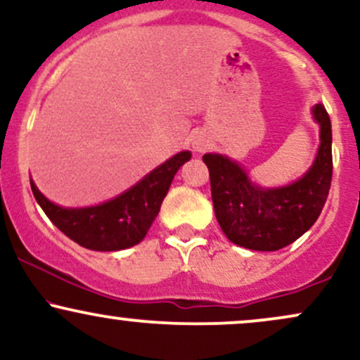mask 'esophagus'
<instances>
[{"label":"esophagus","mask_w":360,"mask_h":360,"mask_svg":"<svg viewBox=\"0 0 360 360\" xmlns=\"http://www.w3.org/2000/svg\"><path fill=\"white\" fill-rule=\"evenodd\" d=\"M193 148L196 152H205V150H208L210 148V143H208V140H205V139H196L193 142Z\"/></svg>","instance_id":"34e87169"}]
</instances>
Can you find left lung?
I'll use <instances>...</instances> for the list:
<instances>
[{
    "label": "left lung",
    "instance_id": "1",
    "mask_svg": "<svg viewBox=\"0 0 360 360\" xmlns=\"http://www.w3.org/2000/svg\"><path fill=\"white\" fill-rule=\"evenodd\" d=\"M311 115L320 125V147L311 167L291 184L264 188L230 157L203 155L214 214L230 242L250 250H279L318 220L332 183V123L323 105L313 106Z\"/></svg>",
    "mask_w": 360,
    "mask_h": 360
}]
</instances>
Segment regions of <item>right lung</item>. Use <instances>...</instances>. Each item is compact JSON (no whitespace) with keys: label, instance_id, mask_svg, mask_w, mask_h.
Listing matches in <instances>:
<instances>
[{"label":"right lung","instance_id":"1","mask_svg":"<svg viewBox=\"0 0 360 360\" xmlns=\"http://www.w3.org/2000/svg\"><path fill=\"white\" fill-rule=\"evenodd\" d=\"M189 159L191 152H179L125 193L101 205L86 208H64L47 200L32 179L30 186L37 203L49 220L71 240L89 250H123L143 240L160 212V205L176 172Z\"/></svg>","mask_w":360,"mask_h":360}]
</instances>
